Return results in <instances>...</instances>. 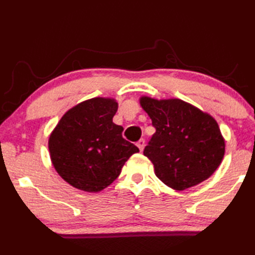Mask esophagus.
<instances>
[{"instance_id": "obj_1", "label": "esophagus", "mask_w": 255, "mask_h": 255, "mask_svg": "<svg viewBox=\"0 0 255 255\" xmlns=\"http://www.w3.org/2000/svg\"><path fill=\"white\" fill-rule=\"evenodd\" d=\"M137 146L138 148H139V150L141 152V150L144 149V146H145V140L144 139H139L137 141Z\"/></svg>"}]
</instances>
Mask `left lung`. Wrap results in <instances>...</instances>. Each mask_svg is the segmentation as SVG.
<instances>
[{
	"label": "left lung",
	"mask_w": 255,
	"mask_h": 255,
	"mask_svg": "<svg viewBox=\"0 0 255 255\" xmlns=\"http://www.w3.org/2000/svg\"><path fill=\"white\" fill-rule=\"evenodd\" d=\"M156 129L144 149L157 178L178 191L195 187L217 170L225 140L210 115L180 99H139Z\"/></svg>",
	"instance_id": "left-lung-1"
}]
</instances>
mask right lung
I'll use <instances>...</instances> for the list:
<instances>
[{"label":"right lung","instance_id":"1","mask_svg":"<svg viewBox=\"0 0 255 255\" xmlns=\"http://www.w3.org/2000/svg\"><path fill=\"white\" fill-rule=\"evenodd\" d=\"M117 110L115 99H90L68 110L50 133L51 163L72 187L101 191L118 178L127 159L139 152L123 138L124 128L112 123Z\"/></svg>","mask_w":255,"mask_h":255}]
</instances>
